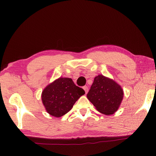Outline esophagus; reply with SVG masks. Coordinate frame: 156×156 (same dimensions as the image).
<instances>
[{
    "label": "esophagus",
    "instance_id": "1",
    "mask_svg": "<svg viewBox=\"0 0 156 156\" xmlns=\"http://www.w3.org/2000/svg\"><path fill=\"white\" fill-rule=\"evenodd\" d=\"M83 89H84V91H85V93L87 94L88 92V87H87V86H84V87H83Z\"/></svg>",
    "mask_w": 156,
    "mask_h": 156
}]
</instances>
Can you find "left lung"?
Segmentation results:
<instances>
[{
	"label": "left lung",
	"instance_id": "obj_1",
	"mask_svg": "<svg viewBox=\"0 0 156 156\" xmlns=\"http://www.w3.org/2000/svg\"><path fill=\"white\" fill-rule=\"evenodd\" d=\"M123 97L121 87L113 80L98 75L87 94V98L96 108L102 114H113L120 105Z\"/></svg>",
	"mask_w": 156,
	"mask_h": 156
}]
</instances>
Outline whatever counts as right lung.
Returning <instances> with one entry per match:
<instances>
[{"instance_id":"1","label":"right lung","mask_w":156,"mask_h":156,"mask_svg":"<svg viewBox=\"0 0 156 156\" xmlns=\"http://www.w3.org/2000/svg\"><path fill=\"white\" fill-rule=\"evenodd\" d=\"M84 94L83 89L76 86L71 78H59L44 89L41 98L48 113L60 117L70 111Z\"/></svg>"}]
</instances>
